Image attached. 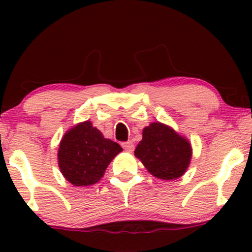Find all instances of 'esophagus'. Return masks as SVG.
<instances>
[{
    "label": "esophagus",
    "instance_id": "esophagus-1",
    "mask_svg": "<svg viewBox=\"0 0 252 252\" xmlns=\"http://www.w3.org/2000/svg\"><path fill=\"white\" fill-rule=\"evenodd\" d=\"M122 146H123L124 149H125L126 151H128V153H132V151L134 150V143L132 142V141H127V142H124Z\"/></svg>",
    "mask_w": 252,
    "mask_h": 252
}]
</instances>
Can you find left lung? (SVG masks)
Returning a JSON list of instances; mask_svg holds the SVG:
<instances>
[{
    "instance_id": "obj_1",
    "label": "left lung",
    "mask_w": 252,
    "mask_h": 252,
    "mask_svg": "<svg viewBox=\"0 0 252 252\" xmlns=\"http://www.w3.org/2000/svg\"><path fill=\"white\" fill-rule=\"evenodd\" d=\"M134 155L154 177L175 180L187 171L192 149L189 140L171 126L155 122L143 128Z\"/></svg>"
}]
</instances>
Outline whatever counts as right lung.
I'll use <instances>...</instances> for the list:
<instances>
[{"mask_svg": "<svg viewBox=\"0 0 252 252\" xmlns=\"http://www.w3.org/2000/svg\"><path fill=\"white\" fill-rule=\"evenodd\" d=\"M123 148L105 139L92 122L79 123L66 130L58 148V166L73 186L86 187L101 180L106 167Z\"/></svg>", "mask_w": 252, "mask_h": 252, "instance_id": "right-lung-1", "label": "right lung"}]
</instances>
